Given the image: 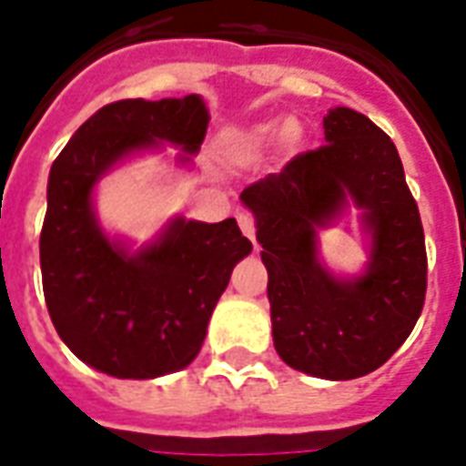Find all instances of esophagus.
I'll return each instance as SVG.
<instances>
[{
	"mask_svg": "<svg viewBox=\"0 0 466 466\" xmlns=\"http://www.w3.org/2000/svg\"><path fill=\"white\" fill-rule=\"evenodd\" d=\"M237 222H239V229H242V234L247 237V239H252L254 242V217L252 214H247V212H239L237 214Z\"/></svg>",
	"mask_w": 466,
	"mask_h": 466,
	"instance_id": "34e87169",
	"label": "esophagus"
}]
</instances>
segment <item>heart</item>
Returning a JSON list of instances; mask_svg holds the SVG:
<instances>
[{
  "mask_svg": "<svg viewBox=\"0 0 466 466\" xmlns=\"http://www.w3.org/2000/svg\"><path fill=\"white\" fill-rule=\"evenodd\" d=\"M299 137V124L292 116H274L264 122L234 127L222 137L224 152L239 162H259L279 147L292 144Z\"/></svg>",
  "mask_w": 466,
  "mask_h": 466,
  "instance_id": "1",
  "label": "heart"
}]
</instances>
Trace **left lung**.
<instances>
[{"label": "left lung", "instance_id": "left-lung-1", "mask_svg": "<svg viewBox=\"0 0 466 466\" xmlns=\"http://www.w3.org/2000/svg\"><path fill=\"white\" fill-rule=\"evenodd\" d=\"M324 142L239 199L264 249L274 350L292 370L342 381L380 370L410 337L427 292V252L390 137L350 106H334ZM350 208L360 212L368 262L344 275L323 262L319 232Z\"/></svg>", "mask_w": 466, "mask_h": 466}]
</instances>
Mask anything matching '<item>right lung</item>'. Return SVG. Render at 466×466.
Segmentation results:
<instances>
[{"label": "right lung", "mask_w": 466, "mask_h": 466, "mask_svg": "<svg viewBox=\"0 0 466 466\" xmlns=\"http://www.w3.org/2000/svg\"><path fill=\"white\" fill-rule=\"evenodd\" d=\"M209 127L199 95L122 99L96 109L56 157L39 237L52 324L75 357L116 380H154L189 367L232 269L252 252L234 217L207 224L174 214L144 244L106 232L96 184L167 147L194 172Z\"/></svg>", "instance_id": "add662e5"}]
</instances>
